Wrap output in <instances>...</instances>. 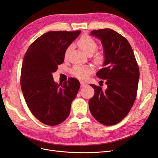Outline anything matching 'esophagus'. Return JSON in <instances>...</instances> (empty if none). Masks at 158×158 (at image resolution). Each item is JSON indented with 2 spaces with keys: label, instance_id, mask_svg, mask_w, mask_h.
Returning <instances> with one entry per match:
<instances>
[{
  "label": "esophagus",
  "instance_id": "esophagus-1",
  "mask_svg": "<svg viewBox=\"0 0 158 158\" xmlns=\"http://www.w3.org/2000/svg\"><path fill=\"white\" fill-rule=\"evenodd\" d=\"M80 83H81V87H85V86L87 85L85 82L83 81H81Z\"/></svg>",
  "mask_w": 158,
  "mask_h": 158
}]
</instances>
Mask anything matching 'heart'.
<instances>
[{"instance_id":"obj_1","label":"heart","mask_w":158,"mask_h":158,"mask_svg":"<svg viewBox=\"0 0 158 158\" xmlns=\"http://www.w3.org/2000/svg\"><path fill=\"white\" fill-rule=\"evenodd\" d=\"M78 45L85 53L91 55L95 51L98 44L95 40L88 35H83L81 37L77 42ZM71 47H69L65 51V56L68 55L71 50ZM95 59L97 62H102L103 59V55L102 53H98L95 56ZM93 72V68L89 65H75L71 69V73L79 79H87Z\"/></svg>"}]
</instances>
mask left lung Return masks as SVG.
Listing matches in <instances>:
<instances>
[{"mask_svg":"<svg viewBox=\"0 0 158 158\" xmlns=\"http://www.w3.org/2000/svg\"><path fill=\"white\" fill-rule=\"evenodd\" d=\"M90 35L98 38L103 48V69L97 73L105 79L107 88L94 84L95 94L89 101L92 115L106 125L118 123L127 115L136 98L139 71L132 48L127 40L110 29L93 31Z\"/></svg>","mask_w":158,"mask_h":158,"instance_id":"1","label":"left lung"}]
</instances>
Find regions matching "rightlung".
<instances>
[{"mask_svg":"<svg viewBox=\"0 0 158 158\" xmlns=\"http://www.w3.org/2000/svg\"><path fill=\"white\" fill-rule=\"evenodd\" d=\"M77 31H50L32 43L24 56L21 86L32 114L42 123L56 125L67 119L80 88L75 78L59 85L52 73L63 63L65 51L78 37Z\"/></svg>","mask_w":158,"mask_h":158,"instance_id":"right-lung-1","label":"right lung"}]
</instances>
